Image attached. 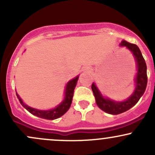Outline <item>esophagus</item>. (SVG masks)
<instances>
[{"label": "esophagus", "instance_id": "obj_1", "mask_svg": "<svg viewBox=\"0 0 155 155\" xmlns=\"http://www.w3.org/2000/svg\"><path fill=\"white\" fill-rule=\"evenodd\" d=\"M83 71L84 73H89L90 72V69H89V68H85L83 70Z\"/></svg>", "mask_w": 155, "mask_h": 155}]
</instances>
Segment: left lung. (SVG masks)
Instances as JSON below:
<instances>
[{
  "label": "left lung",
  "mask_w": 155,
  "mask_h": 155,
  "mask_svg": "<svg viewBox=\"0 0 155 155\" xmlns=\"http://www.w3.org/2000/svg\"><path fill=\"white\" fill-rule=\"evenodd\" d=\"M122 47H126L133 52L136 58L138 73L136 78V89L133 94L127 100L122 102H116L109 99L104 98L101 95V92L96 87L95 84H92V90L95 97L96 104L97 106L103 111L110 114H120L121 113L127 111L133 106H134L139 101L143 94L144 93L147 85V64L140 52L139 48L136 44L123 41L120 44Z\"/></svg>",
  "instance_id": "8db88e82"
}]
</instances>
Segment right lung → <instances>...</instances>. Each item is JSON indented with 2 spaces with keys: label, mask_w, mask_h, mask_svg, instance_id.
I'll use <instances>...</instances> for the list:
<instances>
[{
  "label": "right lung",
  "mask_w": 155,
  "mask_h": 155,
  "mask_svg": "<svg viewBox=\"0 0 155 155\" xmlns=\"http://www.w3.org/2000/svg\"><path fill=\"white\" fill-rule=\"evenodd\" d=\"M78 79H79V76L76 77L75 79L71 80V81L67 84V86L66 87H65V97L63 102H62L58 107L54 108V109L48 110V111H41V110H38L35 109V108L29 107V106L25 104L24 103L22 102V101L21 100L20 97H19V95H17V93L16 94H17V98L19 99L21 105H22L25 108H26L30 113H31L32 114L35 115V116L38 117H40V118L46 119V120H55V119H58L59 118V117L63 116L64 114L69 109V108L71 107L73 96H74V89L76 87Z\"/></svg>",
  "instance_id": "add662e5"
}]
</instances>
